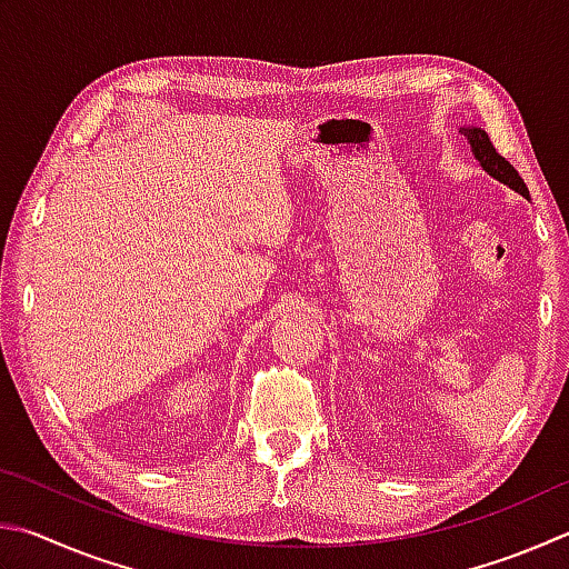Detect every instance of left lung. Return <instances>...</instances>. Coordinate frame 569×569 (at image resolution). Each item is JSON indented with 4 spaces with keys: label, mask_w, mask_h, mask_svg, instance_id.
I'll list each match as a JSON object with an SVG mask.
<instances>
[{
    "label": "left lung",
    "mask_w": 569,
    "mask_h": 569,
    "mask_svg": "<svg viewBox=\"0 0 569 569\" xmlns=\"http://www.w3.org/2000/svg\"><path fill=\"white\" fill-rule=\"evenodd\" d=\"M460 131L465 133V139L470 141V149H472V153H475V159L480 161V167H482L485 171H488L492 179H498L500 183L510 186L512 191L522 193L525 199H530V191H528V186H525L522 177H520L518 171H515V167H512V163H510L508 159L500 157V153L495 151V147H492V141H490L488 133H485V131L478 129V127H462Z\"/></svg>",
    "instance_id": "obj_1"
}]
</instances>
